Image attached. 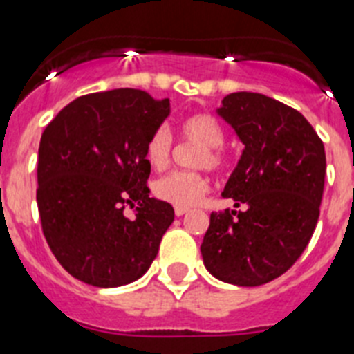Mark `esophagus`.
Wrapping results in <instances>:
<instances>
[{
	"label": "esophagus",
	"instance_id": "esophagus-1",
	"mask_svg": "<svg viewBox=\"0 0 354 354\" xmlns=\"http://www.w3.org/2000/svg\"><path fill=\"white\" fill-rule=\"evenodd\" d=\"M187 212H189V208H180V207L174 208V214H176V217H181V215H185Z\"/></svg>",
	"mask_w": 354,
	"mask_h": 354
}]
</instances>
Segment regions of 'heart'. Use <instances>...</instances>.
Masks as SVG:
<instances>
[{
    "mask_svg": "<svg viewBox=\"0 0 354 354\" xmlns=\"http://www.w3.org/2000/svg\"><path fill=\"white\" fill-rule=\"evenodd\" d=\"M181 140L201 144L196 164L219 169L224 162L221 144L224 142L223 126L210 113H194L180 122ZM173 156V135L165 126L151 131L144 144V158L155 171H164ZM208 190V178L198 171H174L158 178L153 183V192L158 199L180 208L198 205Z\"/></svg>",
    "mask_w": 354,
    "mask_h": 354,
    "instance_id": "1",
    "label": "heart"
}]
</instances>
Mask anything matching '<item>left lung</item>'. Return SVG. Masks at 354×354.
I'll return each instance as SVG.
<instances>
[{
	"label": "left lung",
	"mask_w": 354,
	"mask_h": 354,
	"mask_svg": "<svg viewBox=\"0 0 354 354\" xmlns=\"http://www.w3.org/2000/svg\"><path fill=\"white\" fill-rule=\"evenodd\" d=\"M219 115L244 144L223 192L242 210L212 212L201 257L221 281L258 287L287 272L312 239L324 144L297 110L257 92L228 94Z\"/></svg>",
	"instance_id": "obj_1"
}]
</instances>
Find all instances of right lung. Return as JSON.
<instances>
[{"label": "right lung", "mask_w": 354, "mask_h": 354, "mask_svg": "<svg viewBox=\"0 0 354 354\" xmlns=\"http://www.w3.org/2000/svg\"><path fill=\"white\" fill-rule=\"evenodd\" d=\"M169 106L139 88L92 92L71 101L42 131V233L60 266L84 283L112 288L139 279L174 221L169 203L149 198L151 167L144 158V144ZM128 204L138 212L133 220L124 215Z\"/></svg>", "instance_id": "right-lung-1"}]
</instances>
